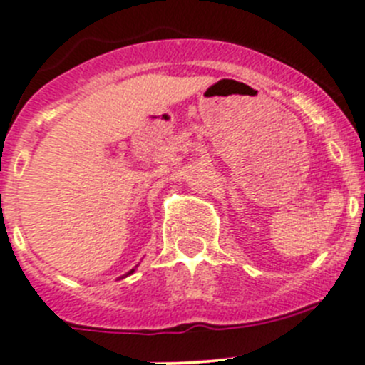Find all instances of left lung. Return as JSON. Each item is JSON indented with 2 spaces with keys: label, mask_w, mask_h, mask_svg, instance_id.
I'll use <instances>...</instances> for the list:
<instances>
[{
  "label": "left lung",
  "mask_w": 365,
  "mask_h": 365,
  "mask_svg": "<svg viewBox=\"0 0 365 365\" xmlns=\"http://www.w3.org/2000/svg\"><path fill=\"white\" fill-rule=\"evenodd\" d=\"M364 202H365V198H364Z\"/></svg>",
  "instance_id": "8db88e82"
}]
</instances>
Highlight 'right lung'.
<instances>
[{
    "mask_svg": "<svg viewBox=\"0 0 365 365\" xmlns=\"http://www.w3.org/2000/svg\"><path fill=\"white\" fill-rule=\"evenodd\" d=\"M133 272H134V269H133V271H130V272H129V274H133Z\"/></svg>",
    "mask_w": 365,
    "mask_h": 365,
    "instance_id": "add662e5",
    "label": "right lung"
}]
</instances>
